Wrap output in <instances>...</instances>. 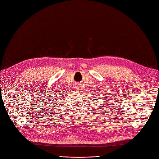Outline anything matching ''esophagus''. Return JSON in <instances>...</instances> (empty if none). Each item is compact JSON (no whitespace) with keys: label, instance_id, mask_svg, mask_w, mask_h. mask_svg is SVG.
I'll return each mask as SVG.
<instances>
[{"label":"esophagus","instance_id":"esophagus-1","mask_svg":"<svg viewBox=\"0 0 159 159\" xmlns=\"http://www.w3.org/2000/svg\"><path fill=\"white\" fill-rule=\"evenodd\" d=\"M75 88H76V89H77L79 91H80V90H82L79 84H78L76 85V86H75Z\"/></svg>","mask_w":159,"mask_h":159}]
</instances>
